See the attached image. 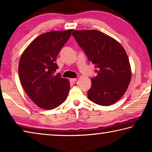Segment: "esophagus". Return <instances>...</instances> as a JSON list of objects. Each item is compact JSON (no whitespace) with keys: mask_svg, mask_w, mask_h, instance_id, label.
<instances>
[{"mask_svg":"<svg viewBox=\"0 0 152 152\" xmlns=\"http://www.w3.org/2000/svg\"><path fill=\"white\" fill-rule=\"evenodd\" d=\"M70 82H75L77 80V79H76V78H70Z\"/></svg>","mask_w":152,"mask_h":152,"instance_id":"esophagus-1","label":"esophagus"}]
</instances>
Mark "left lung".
<instances>
[{"mask_svg": "<svg viewBox=\"0 0 152 152\" xmlns=\"http://www.w3.org/2000/svg\"><path fill=\"white\" fill-rule=\"evenodd\" d=\"M72 35L96 69L88 99L102 106L115 103L125 94L132 78L125 49L117 41L98 30H76Z\"/></svg>", "mask_w": 152, "mask_h": 152, "instance_id": "8db88e82", "label": "left lung"}]
</instances>
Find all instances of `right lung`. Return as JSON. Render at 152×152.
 <instances>
[{
	"label": "right lung",
	"mask_w": 152,
	"mask_h": 152,
	"mask_svg": "<svg viewBox=\"0 0 152 152\" xmlns=\"http://www.w3.org/2000/svg\"><path fill=\"white\" fill-rule=\"evenodd\" d=\"M73 29L53 31L38 36L25 49L19 64L20 82L27 94L43 109L51 110L66 101L70 82L61 78L56 59Z\"/></svg>",
	"instance_id": "obj_1"
}]
</instances>
